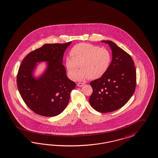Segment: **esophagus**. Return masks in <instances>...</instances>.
<instances>
[{"label": "esophagus", "mask_w": 158, "mask_h": 158, "mask_svg": "<svg viewBox=\"0 0 158 158\" xmlns=\"http://www.w3.org/2000/svg\"><path fill=\"white\" fill-rule=\"evenodd\" d=\"M84 84V82H78V83L77 84V86H78V87H81Z\"/></svg>", "instance_id": "esophagus-1"}]
</instances>
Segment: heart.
Instances as JSON below:
<instances>
[{
    "label": "heart",
    "mask_w": 158,
    "mask_h": 158,
    "mask_svg": "<svg viewBox=\"0 0 158 158\" xmlns=\"http://www.w3.org/2000/svg\"><path fill=\"white\" fill-rule=\"evenodd\" d=\"M71 57L65 61L68 75L71 80L76 78L79 68L82 70L78 78L97 79L103 76L111 65L112 56L108 49L81 43L71 48Z\"/></svg>",
    "instance_id": "1"
}]
</instances>
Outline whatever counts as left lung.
Wrapping results in <instances>:
<instances>
[{
  "instance_id": "8db88e82",
  "label": "left lung",
  "mask_w": 158,
  "mask_h": 158,
  "mask_svg": "<svg viewBox=\"0 0 158 158\" xmlns=\"http://www.w3.org/2000/svg\"><path fill=\"white\" fill-rule=\"evenodd\" d=\"M112 60L103 76L90 82L93 93L89 101L96 111L107 113L116 111L125 105L134 93L136 73L133 59L128 53L110 40Z\"/></svg>"
}]
</instances>
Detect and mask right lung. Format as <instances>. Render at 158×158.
<instances>
[{
    "instance_id": "right-lung-1",
    "label": "right lung",
    "mask_w": 158,
    "mask_h": 158,
    "mask_svg": "<svg viewBox=\"0 0 158 158\" xmlns=\"http://www.w3.org/2000/svg\"><path fill=\"white\" fill-rule=\"evenodd\" d=\"M71 41L64 44H45L29 53L19 67L17 86L24 103L35 113L44 117H53L64 110L76 83L66 75L63 64L65 49ZM48 61L47 72L39 80L31 73L38 62Z\"/></svg>"
}]
</instances>
